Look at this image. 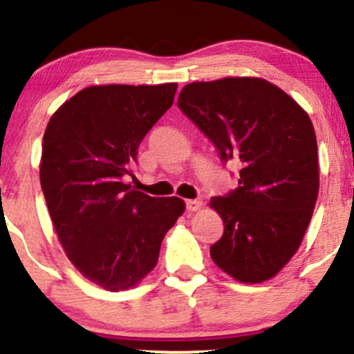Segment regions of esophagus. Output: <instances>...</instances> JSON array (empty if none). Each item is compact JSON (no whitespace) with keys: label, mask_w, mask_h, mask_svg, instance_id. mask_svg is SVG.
Returning a JSON list of instances; mask_svg holds the SVG:
<instances>
[{"label":"esophagus","mask_w":354,"mask_h":354,"mask_svg":"<svg viewBox=\"0 0 354 354\" xmlns=\"http://www.w3.org/2000/svg\"><path fill=\"white\" fill-rule=\"evenodd\" d=\"M185 205H187V210H189V212H197V210H201L202 202L201 201H192V198H190V201H185Z\"/></svg>","instance_id":"obj_1"}]
</instances>
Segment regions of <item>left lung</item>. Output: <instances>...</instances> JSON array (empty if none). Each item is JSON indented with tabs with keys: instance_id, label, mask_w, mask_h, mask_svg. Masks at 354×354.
I'll return each mask as SVG.
<instances>
[{
	"instance_id": "left-lung-1",
	"label": "left lung",
	"mask_w": 354,
	"mask_h": 354,
	"mask_svg": "<svg viewBox=\"0 0 354 354\" xmlns=\"http://www.w3.org/2000/svg\"><path fill=\"white\" fill-rule=\"evenodd\" d=\"M177 106L209 137L220 159L240 165L239 187L210 198V209L223 220L212 260L242 283L270 280L300 248L318 198L310 115L261 77L190 82Z\"/></svg>"
}]
</instances>
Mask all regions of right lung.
Segmentation results:
<instances>
[{
    "mask_svg": "<svg viewBox=\"0 0 354 354\" xmlns=\"http://www.w3.org/2000/svg\"><path fill=\"white\" fill-rule=\"evenodd\" d=\"M176 91V82L84 87L44 131L39 178L54 230L79 273L109 292L152 272L185 210L182 198L149 197L122 182Z\"/></svg>",
    "mask_w": 354,
    "mask_h": 354,
    "instance_id": "right-lung-1",
    "label": "right lung"
}]
</instances>
